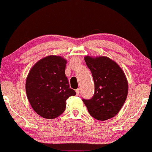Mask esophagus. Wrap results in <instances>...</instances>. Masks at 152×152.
Masks as SVG:
<instances>
[{
    "label": "esophagus",
    "mask_w": 152,
    "mask_h": 152,
    "mask_svg": "<svg viewBox=\"0 0 152 152\" xmlns=\"http://www.w3.org/2000/svg\"><path fill=\"white\" fill-rule=\"evenodd\" d=\"M76 95H77V96H78V95H79V94H80V88L76 89Z\"/></svg>",
    "instance_id": "obj_1"
}]
</instances>
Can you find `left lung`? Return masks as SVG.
Masks as SVG:
<instances>
[{"label": "left lung", "instance_id": "1", "mask_svg": "<svg viewBox=\"0 0 152 152\" xmlns=\"http://www.w3.org/2000/svg\"><path fill=\"white\" fill-rule=\"evenodd\" d=\"M85 61L92 74L95 92L91 99H82L93 118L106 120L115 116L125 103L128 83L118 64L106 56L92 58Z\"/></svg>", "mask_w": 152, "mask_h": 152}]
</instances>
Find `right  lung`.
<instances>
[{
    "label": "right lung",
    "instance_id": "obj_1",
    "mask_svg": "<svg viewBox=\"0 0 152 152\" xmlns=\"http://www.w3.org/2000/svg\"><path fill=\"white\" fill-rule=\"evenodd\" d=\"M66 61L49 56L37 62L26 80V94L31 106L42 118L54 119L64 113L66 100L76 92L66 76Z\"/></svg>",
    "mask_w": 152,
    "mask_h": 152
}]
</instances>
